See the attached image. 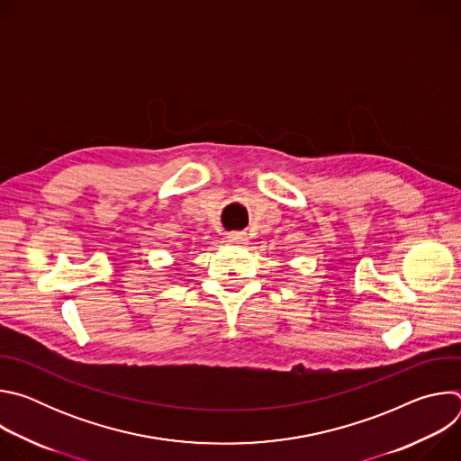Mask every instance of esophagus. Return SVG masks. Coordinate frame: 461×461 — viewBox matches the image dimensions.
<instances>
[{"label":"esophagus","mask_w":461,"mask_h":461,"mask_svg":"<svg viewBox=\"0 0 461 461\" xmlns=\"http://www.w3.org/2000/svg\"><path fill=\"white\" fill-rule=\"evenodd\" d=\"M230 242L244 246V244H248V235L244 231H233V233H230Z\"/></svg>","instance_id":"1"}]
</instances>
